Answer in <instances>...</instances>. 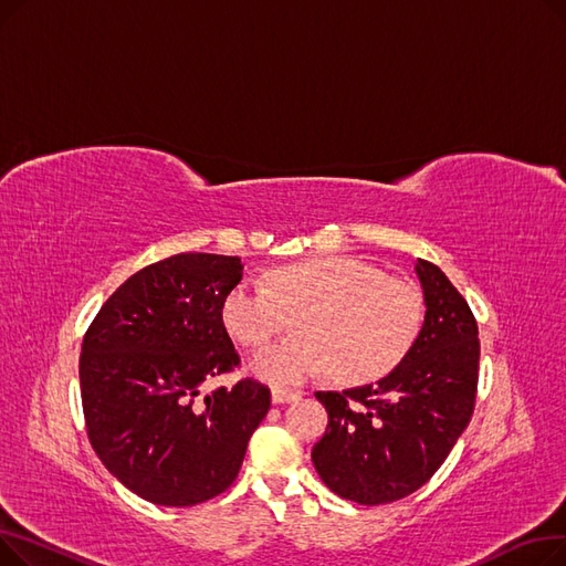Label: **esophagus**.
<instances>
[{"instance_id":"1","label":"esophagus","mask_w":566,"mask_h":566,"mask_svg":"<svg viewBox=\"0 0 566 566\" xmlns=\"http://www.w3.org/2000/svg\"><path fill=\"white\" fill-rule=\"evenodd\" d=\"M298 399H303L301 390H284V388L273 390V401L275 403H291V401H298Z\"/></svg>"}]
</instances>
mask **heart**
<instances>
[{"label": "heart", "instance_id": "b5f03b06", "mask_svg": "<svg viewBox=\"0 0 566 566\" xmlns=\"http://www.w3.org/2000/svg\"><path fill=\"white\" fill-rule=\"evenodd\" d=\"M301 335L259 353L250 369L273 385H295L331 369L346 382L392 371L412 348L424 303L412 284L355 256H316L280 265L268 280L238 282L222 303L227 333L252 350L289 328Z\"/></svg>", "mask_w": 566, "mask_h": 566}]
</instances>
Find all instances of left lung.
Segmentation results:
<instances>
[{"mask_svg": "<svg viewBox=\"0 0 566 566\" xmlns=\"http://www.w3.org/2000/svg\"><path fill=\"white\" fill-rule=\"evenodd\" d=\"M424 325L406 358L374 385L314 392L328 429L312 461L323 484L358 504H388L424 486L468 427L480 378V331L440 268L418 259Z\"/></svg>", "mask_w": 566, "mask_h": 566, "instance_id": "8db88e82", "label": "left lung"}]
</instances>
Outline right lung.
Returning <instances> with one entry per match:
<instances>
[{
	"label": "right lung",
	"mask_w": 566,
	"mask_h": 566,
	"mask_svg": "<svg viewBox=\"0 0 566 566\" xmlns=\"http://www.w3.org/2000/svg\"><path fill=\"white\" fill-rule=\"evenodd\" d=\"M241 277L238 256L174 254L118 286L82 339L88 442L118 482L163 507L227 491L271 408L254 378L203 395L241 365L222 323Z\"/></svg>",
	"instance_id": "right-lung-1"
}]
</instances>
